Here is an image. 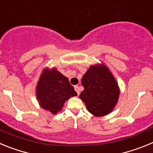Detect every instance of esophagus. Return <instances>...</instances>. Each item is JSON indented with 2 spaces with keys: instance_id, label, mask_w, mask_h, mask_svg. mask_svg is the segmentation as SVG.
Instances as JSON below:
<instances>
[{
  "instance_id": "34e87169",
  "label": "esophagus",
  "mask_w": 153,
  "mask_h": 153,
  "mask_svg": "<svg viewBox=\"0 0 153 153\" xmlns=\"http://www.w3.org/2000/svg\"><path fill=\"white\" fill-rule=\"evenodd\" d=\"M74 90H75V91L76 92V93H77L78 95H79V86H77V85H76V86H74Z\"/></svg>"
}]
</instances>
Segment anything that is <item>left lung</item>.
I'll use <instances>...</instances> for the list:
<instances>
[{"label":"left lung","mask_w":153,"mask_h":153,"mask_svg":"<svg viewBox=\"0 0 153 153\" xmlns=\"http://www.w3.org/2000/svg\"><path fill=\"white\" fill-rule=\"evenodd\" d=\"M84 87L79 97L96 117L108 114L117 104L120 91L114 77L104 65L92 66L82 78Z\"/></svg>","instance_id":"1"}]
</instances>
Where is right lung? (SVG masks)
I'll return each mask as SVG.
<instances>
[{
  "mask_svg": "<svg viewBox=\"0 0 153 153\" xmlns=\"http://www.w3.org/2000/svg\"><path fill=\"white\" fill-rule=\"evenodd\" d=\"M77 95L69 79L55 68L44 70L36 86V98L42 108L55 114L65 101Z\"/></svg>",
  "mask_w": 153,
  "mask_h": 153,
  "instance_id": "add662e5",
  "label": "right lung"
}]
</instances>
